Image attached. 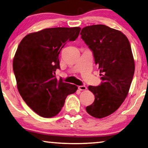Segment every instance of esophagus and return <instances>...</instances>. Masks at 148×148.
<instances>
[{
	"label": "esophagus",
	"instance_id": "34e87169",
	"mask_svg": "<svg viewBox=\"0 0 148 148\" xmlns=\"http://www.w3.org/2000/svg\"><path fill=\"white\" fill-rule=\"evenodd\" d=\"M78 89L81 91H84V90H86L87 88H86V86H78Z\"/></svg>",
	"mask_w": 148,
	"mask_h": 148
}]
</instances>
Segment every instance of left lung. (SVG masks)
I'll return each instance as SVG.
<instances>
[{
    "mask_svg": "<svg viewBox=\"0 0 148 148\" xmlns=\"http://www.w3.org/2000/svg\"><path fill=\"white\" fill-rule=\"evenodd\" d=\"M81 37L93 51L102 82L89 86L94 102L86 107L95 118L110 115L126 99L134 74L135 64L128 39L123 33L105 25H92L82 29Z\"/></svg>",
    "mask_w": 148,
    "mask_h": 148,
    "instance_id": "left-lung-1",
    "label": "left lung"
}]
</instances>
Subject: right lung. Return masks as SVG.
I'll return each mask as SVG.
<instances>
[{"label": "right lung", "mask_w": 148, "mask_h": 148, "mask_svg": "<svg viewBox=\"0 0 148 148\" xmlns=\"http://www.w3.org/2000/svg\"><path fill=\"white\" fill-rule=\"evenodd\" d=\"M81 28L52 27L25 36L13 59L17 88L23 101L37 114L51 118L58 114L65 99L78 90L55 76L60 69L58 55L67 42L78 37Z\"/></svg>", "instance_id": "1"}]
</instances>
